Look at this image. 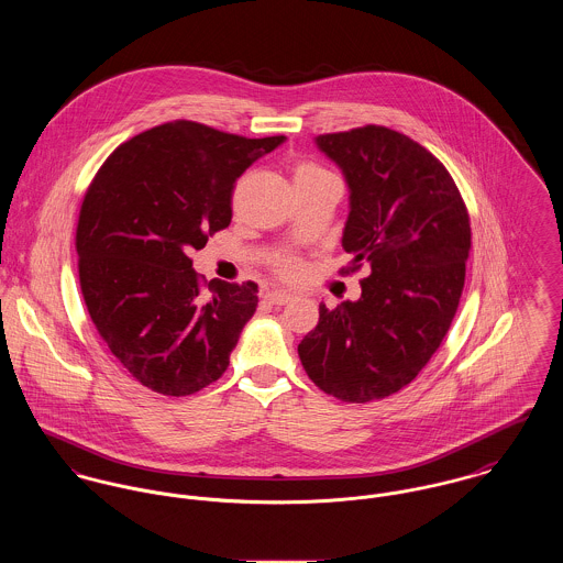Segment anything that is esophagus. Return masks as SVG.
Listing matches in <instances>:
<instances>
[{"mask_svg": "<svg viewBox=\"0 0 563 563\" xmlns=\"http://www.w3.org/2000/svg\"><path fill=\"white\" fill-rule=\"evenodd\" d=\"M269 305H278V307H283V305H287L294 296L289 294V291H283V289H269V291H265V296H263Z\"/></svg>", "mask_w": 563, "mask_h": 563, "instance_id": "1", "label": "esophagus"}]
</instances>
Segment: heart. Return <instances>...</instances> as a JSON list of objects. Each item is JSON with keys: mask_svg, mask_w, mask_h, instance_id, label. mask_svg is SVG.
Returning a JSON list of instances; mask_svg holds the SVG:
<instances>
[{"mask_svg": "<svg viewBox=\"0 0 563 563\" xmlns=\"http://www.w3.org/2000/svg\"><path fill=\"white\" fill-rule=\"evenodd\" d=\"M325 177H334V175L312 162H298L294 166V184H307V181H317V179H325ZM278 267L283 274H294L298 269L296 261H291V258H280Z\"/></svg>", "mask_w": 563, "mask_h": 563, "instance_id": "b5f03b06", "label": "heart"}]
</instances>
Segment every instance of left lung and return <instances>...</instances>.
I'll list each match as a JSON object with an SVG mask.
<instances>
[{
  "label": "left lung",
  "instance_id": "1",
  "mask_svg": "<svg viewBox=\"0 0 563 563\" xmlns=\"http://www.w3.org/2000/svg\"><path fill=\"white\" fill-rule=\"evenodd\" d=\"M314 144L350 188V269L372 274L356 302L319 305L298 354L323 393L367 404L408 386L440 347L464 289L468 211L446 168L399 131L367 125Z\"/></svg>",
  "mask_w": 563,
  "mask_h": 563
}]
</instances>
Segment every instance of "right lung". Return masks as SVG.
Segmentation results:
<instances>
[{"instance_id": "obj_1", "label": "right lung", "mask_w": 563, "mask_h": 563, "mask_svg": "<svg viewBox=\"0 0 563 563\" xmlns=\"http://www.w3.org/2000/svg\"><path fill=\"white\" fill-rule=\"evenodd\" d=\"M283 142L175 121L121 144L92 179L75 238L81 296L142 386L184 397L227 372L258 287L205 291L189 254L231 224L235 181Z\"/></svg>"}]
</instances>
